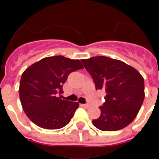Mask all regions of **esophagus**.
<instances>
[{
    "label": "esophagus",
    "mask_w": 159,
    "mask_h": 159,
    "mask_svg": "<svg viewBox=\"0 0 159 159\" xmlns=\"http://www.w3.org/2000/svg\"><path fill=\"white\" fill-rule=\"evenodd\" d=\"M82 107H84L85 108H88L89 107V104H82Z\"/></svg>",
    "instance_id": "esophagus-1"
}]
</instances>
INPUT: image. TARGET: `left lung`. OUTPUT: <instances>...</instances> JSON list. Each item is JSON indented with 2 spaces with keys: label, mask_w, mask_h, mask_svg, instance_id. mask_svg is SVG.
<instances>
[{
  "label": "left lung",
  "mask_w": 159,
  "mask_h": 159,
  "mask_svg": "<svg viewBox=\"0 0 159 159\" xmlns=\"http://www.w3.org/2000/svg\"><path fill=\"white\" fill-rule=\"evenodd\" d=\"M92 75L95 89L106 92L101 115L92 123L103 131H116L128 126L144 100V80L140 73L123 61L106 57L81 60Z\"/></svg>",
  "instance_id": "8db88e82"
}]
</instances>
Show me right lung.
Returning <instances> with one entry per match:
<instances>
[{"label": "right lung", "instance_id": "right-lung-1", "mask_svg": "<svg viewBox=\"0 0 159 159\" xmlns=\"http://www.w3.org/2000/svg\"><path fill=\"white\" fill-rule=\"evenodd\" d=\"M84 68L79 60L57 56L46 57L25 70L19 94L24 111L38 127L49 130L65 127L79 107L76 102L62 99L63 85L70 73Z\"/></svg>", "mask_w": 159, "mask_h": 159}]
</instances>
